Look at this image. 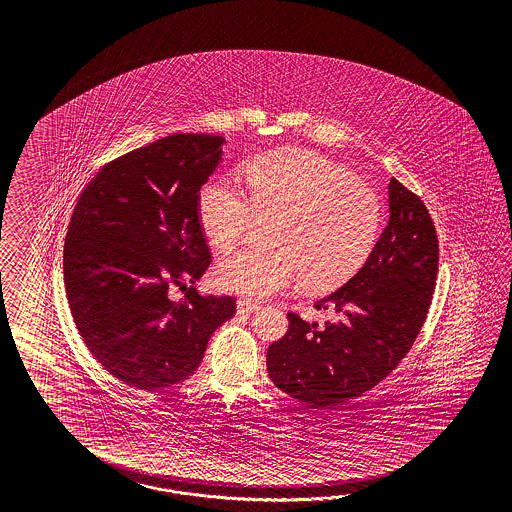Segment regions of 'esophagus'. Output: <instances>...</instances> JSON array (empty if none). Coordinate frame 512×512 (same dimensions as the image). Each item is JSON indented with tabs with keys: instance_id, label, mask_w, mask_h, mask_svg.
I'll use <instances>...</instances> for the list:
<instances>
[{
	"instance_id": "obj_1",
	"label": "esophagus",
	"mask_w": 512,
	"mask_h": 512,
	"mask_svg": "<svg viewBox=\"0 0 512 512\" xmlns=\"http://www.w3.org/2000/svg\"><path fill=\"white\" fill-rule=\"evenodd\" d=\"M236 310H238V313H255V311L261 310V304L251 302V300H246V298H240L236 302Z\"/></svg>"
}]
</instances>
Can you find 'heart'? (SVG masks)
<instances>
[{"label":"heart","instance_id":"heart-1","mask_svg":"<svg viewBox=\"0 0 512 512\" xmlns=\"http://www.w3.org/2000/svg\"><path fill=\"white\" fill-rule=\"evenodd\" d=\"M248 193L216 176L199 193V219L219 249L240 244L255 219H272L268 248H248L216 268L219 289L266 298L296 278L308 291H328L351 278L372 253L383 210L372 187L306 150H279L246 167Z\"/></svg>","mask_w":512,"mask_h":512}]
</instances>
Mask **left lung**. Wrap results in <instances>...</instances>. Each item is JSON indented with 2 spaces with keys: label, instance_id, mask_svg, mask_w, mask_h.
I'll list each match as a JSON object with an SVG mask.
<instances>
[{
  "label": "left lung",
  "instance_id": "8db88e82",
  "mask_svg": "<svg viewBox=\"0 0 512 512\" xmlns=\"http://www.w3.org/2000/svg\"><path fill=\"white\" fill-rule=\"evenodd\" d=\"M439 246L432 217L396 178L388 184V225L368 261L338 291L315 302L325 325L289 313L272 343V383L311 407L332 409L362 396L392 372L419 336L434 295Z\"/></svg>",
  "mask_w": 512,
  "mask_h": 512
}]
</instances>
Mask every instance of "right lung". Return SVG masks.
Returning a JSON list of instances; mask_svg holds the SVG:
<instances>
[{
	"mask_svg": "<svg viewBox=\"0 0 512 512\" xmlns=\"http://www.w3.org/2000/svg\"><path fill=\"white\" fill-rule=\"evenodd\" d=\"M217 135L176 133L110 161L78 197L63 248L75 325L97 362L137 390L171 387L199 368L231 296L195 287L210 264L199 191L223 161Z\"/></svg>",
	"mask_w": 512,
	"mask_h": 512,
	"instance_id": "right-lung-1",
	"label": "right lung"
}]
</instances>
